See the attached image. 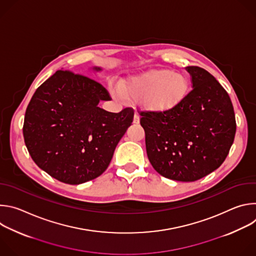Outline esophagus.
Segmentation results:
<instances>
[{"label": "esophagus", "instance_id": "34e87169", "mask_svg": "<svg viewBox=\"0 0 256 256\" xmlns=\"http://www.w3.org/2000/svg\"><path fill=\"white\" fill-rule=\"evenodd\" d=\"M134 124H140V116L138 114H134Z\"/></svg>", "mask_w": 256, "mask_h": 256}]
</instances>
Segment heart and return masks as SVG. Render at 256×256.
Wrapping results in <instances>:
<instances>
[{"label": "heart", "instance_id": "heart-1", "mask_svg": "<svg viewBox=\"0 0 256 256\" xmlns=\"http://www.w3.org/2000/svg\"><path fill=\"white\" fill-rule=\"evenodd\" d=\"M112 94L126 98L157 112L174 110L186 100L190 92V81L182 72L151 70L124 80L120 88L112 87Z\"/></svg>", "mask_w": 256, "mask_h": 256}]
</instances>
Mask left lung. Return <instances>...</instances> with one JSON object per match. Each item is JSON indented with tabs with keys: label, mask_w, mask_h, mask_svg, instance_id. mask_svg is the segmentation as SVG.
<instances>
[{
	"label": "left lung",
	"mask_w": 256,
	"mask_h": 256,
	"mask_svg": "<svg viewBox=\"0 0 256 256\" xmlns=\"http://www.w3.org/2000/svg\"><path fill=\"white\" fill-rule=\"evenodd\" d=\"M192 89L169 112H140L146 150L153 168L177 181H196L220 167L236 132L234 108L227 91L208 70L186 68Z\"/></svg>",
	"instance_id": "obj_1"
}]
</instances>
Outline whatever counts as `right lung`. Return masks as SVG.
<instances>
[{
  "label": "right lung",
  "mask_w": 256,
  "mask_h": 256,
  "mask_svg": "<svg viewBox=\"0 0 256 256\" xmlns=\"http://www.w3.org/2000/svg\"><path fill=\"white\" fill-rule=\"evenodd\" d=\"M110 99L95 80L56 70L36 89L25 112L24 142L35 164L66 184L100 176L134 120L130 107L118 114L98 107Z\"/></svg>",
  "instance_id": "add662e5"
}]
</instances>
